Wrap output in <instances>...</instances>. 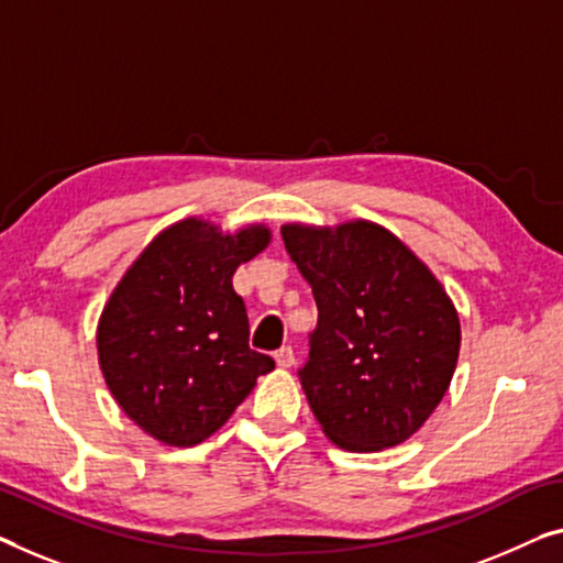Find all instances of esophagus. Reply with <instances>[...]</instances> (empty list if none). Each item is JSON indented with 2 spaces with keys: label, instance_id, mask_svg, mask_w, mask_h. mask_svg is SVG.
Segmentation results:
<instances>
[{
  "label": "esophagus",
  "instance_id": "esophagus-1",
  "mask_svg": "<svg viewBox=\"0 0 563 563\" xmlns=\"http://www.w3.org/2000/svg\"><path fill=\"white\" fill-rule=\"evenodd\" d=\"M275 362H278V366L283 368H290L292 364H296V351H292L290 346H283L275 351Z\"/></svg>",
  "mask_w": 563,
  "mask_h": 563
}]
</instances>
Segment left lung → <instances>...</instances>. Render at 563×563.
Returning <instances> with one entry per match:
<instances>
[{"mask_svg": "<svg viewBox=\"0 0 563 563\" xmlns=\"http://www.w3.org/2000/svg\"><path fill=\"white\" fill-rule=\"evenodd\" d=\"M283 242L318 306L298 376L323 432L354 452L405 442L455 372L460 321L448 292L379 224H285Z\"/></svg>", "mask_w": 563, "mask_h": 563, "instance_id": "1", "label": "left lung"}]
</instances>
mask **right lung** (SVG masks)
I'll return each instance as SVG.
<instances>
[{
	"mask_svg": "<svg viewBox=\"0 0 563 563\" xmlns=\"http://www.w3.org/2000/svg\"><path fill=\"white\" fill-rule=\"evenodd\" d=\"M271 232L222 234L184 220L123 275L98 325L106 384L151 438L191 448L220 430L275 362L250 349L247 310L232 290L240 263Z\"/></svg>",
	"mask_w": 563,
	"mask_h": 563,
	"instance_id": "add662e5",
	"label": "right lung"
}]
</instances>
